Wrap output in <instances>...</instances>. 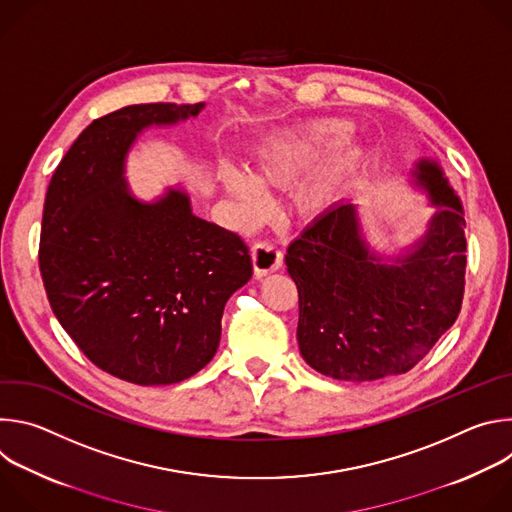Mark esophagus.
Wrapping results in <instances>:
<instances>
[{"mask_svg": "<svg viewBox=\"0 0 512 512\" xmlns=\"http://www.w3.org/2000/svg\"><path fill=\"white\" fill-rule=\"evenodd\" d=\"M251 257H253V269H255L257 277L273 273L283 265L281 249L275 243H269V241L255 243L253 249H251Z\"/></svg>", "mask_w": 512, "mask_h": 512, "instance_id": "obj_1", "label": "esophagus"}]
</instances>
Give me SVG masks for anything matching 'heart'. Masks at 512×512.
<instances>
[{"instance_id":"b5f03b06","label":"heart","mask_w":512,"mask_h":512,"mask_svg":"<svg viewBox=\"0 0 512 512\" xmlns=\"http://www.w3.org/2000/svg\"><path fill=\"white\" fill-rule=\"evenodd\" d=\"M350 131L344 119H316L302 129L277 137L257 154L251 176L229 168L223 172V184L237 200L245 218H257L265 208L261 186H273L298 176L304 168L320 160L340 145ZM356 145L334 152L298 190L296 210L304 218H316L326 212L346 190L350 178L360 164Z\"/></svg>"}]
</instances>
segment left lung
I'll return each mask as SVG.
<instances>
[{
  "mask_svg": "<svg viewBox=\"0 0 512 512\" xmlns=\"http://www.w3.org/2000/svg\"><path fill=\"white\" fill-rule=\"evenodd\" d=\"M409 176L437 210L401 253L381 255L369 245L352 202L328 208L287 247L300 296V352L326 377L364 383L403 375L460 314L462 200L435 160H417Z\"/></svg>",
  "mask_w": 512,
  "mask_h": 512,
  "instance_id": "obj_1",
  "label": "left lung"
}]
</instances>
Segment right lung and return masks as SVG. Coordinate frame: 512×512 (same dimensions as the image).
<instances>
[{
  "label": "right lung",
  "mask_w": 512,
  "mask_h": 512,
  "mask_svg": "<svg viewBox=\"0 0 512 512\" xmlns=\"http://www.w3.org/2000/svg\"><path fill=\"white\" fill-rule=\"evenodd\" d=\"M202 109L148 103L95 119L44 200L40 273L54 316L99 369L143 387L206 367L227 300L253 275L243 239L196 216L184 188L148 202L125 180L137 135Z\"/></svg>",
  "instance_id": "right-lung-1"
}]
</instances>
